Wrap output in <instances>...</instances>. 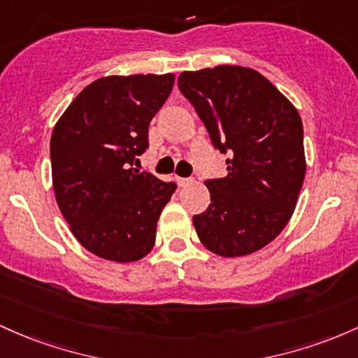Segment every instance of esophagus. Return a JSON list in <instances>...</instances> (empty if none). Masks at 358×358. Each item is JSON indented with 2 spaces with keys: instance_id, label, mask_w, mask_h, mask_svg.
Returning <instances> with one entry per match:
<instances>
[{
  "instance_id": "esophagus-1",
  "label": "esophagus",
  "mask_w": 358,
  "mask_h": 358,
  "mask_svg": "<svg viewBox=\"0 0 358 358\" xmlns=\"http://www.w3.org/2000/svg\"><path fill=\"white\" fill-rule=\"evenodd\" d=\"M178 182H179L180 187H186L187 184L192 182V180L189 178H178Z\"/></svg>"
}]
</instances>
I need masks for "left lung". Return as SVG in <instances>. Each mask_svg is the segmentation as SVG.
<instances>
[{"label":"left lung","mask_w":358,"mask_h":358,"mask_svg":"<svg viewBox=\"0 0 358 358\" xmlns=\"http://www.w3.org/2000/svg\"><path fill=\"white\" fill-rule=\"evenodd\" d=\"M179 91L203 120L213 147L227 154L228 174L208 179V210L192 216L208 250L240 257L284 230L303 187V122L268 79L248 67L182 72Z\"/></svg>","instance_id":"8db88e82"}]
</instances>
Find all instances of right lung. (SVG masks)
I'll return each mask as SVG.
<instances>
[{
    "label": "right lung",
    "instance_id": "add662e5",
    "mask_svg": "<svg viewBox=\"0 0 358 358\" xmlns=\"http://www.w3.org/2000/svg\"><path fill=\"white\" fill-rule=\"evenodd\" d=\"M174 79H98L76 96L52 131L57 204L78 242L101 259L135 262L154 247L159 216L178 186L134 162L148 148V125Z\"/></svg>",
    "mask_w": 358,
    "mask_h": 358
}]
</instances>
